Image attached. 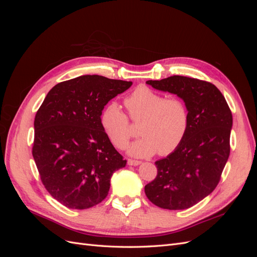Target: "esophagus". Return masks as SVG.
<instances>
[{
  "label": "esophagus",
  "instance_id": "esophagus-1",
  "mask_svg": "<svg viewBox=\"0 0 257 257\" xmlns=\"http://www.w3.org/2000/svg\"><path fill=\"white\" fill-rule=\"evenodd\" d=\"M141 164H142L141 161H135V160H131V159L127 160V165H130V166H138Z\"/></svg>",
  "mask_w": 257,
  "mask_h": 257
}]
</instances>
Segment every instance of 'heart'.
I'll return each instance as SVG.
<instances>
[{
	"instance_id": "1",
	"label": "heart",
	"mask_w": 257,
	"mask_h": 257,
	"mask_svg": "<svg viewBox=\"0 0 257 257\" xmlns=\"http://www.w3.org/2000/svg\"><path fill=\"white\" fill-rule=\"evenodd\" d=\"M130 118L141 121L142 137L132 143L127 152L135 158H149L158 151L168 155L182 144L190 126V113L179 97L164 98L148 87H138L124 100ZM100 125L109 141L119 149L126 146L130 123L118 104L107 105L100 113Z\"/></svg>"
}]
</instances>
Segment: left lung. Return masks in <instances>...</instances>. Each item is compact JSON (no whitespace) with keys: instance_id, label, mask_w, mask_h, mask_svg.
<instances>
[{"instance_id":"obj_1","label":"left lung","mask_w":257,"mask_h":257,"mask_svg":"<svg viewBox=\"0 0 257 257\" xmlns=\"http://www.w3.org/2000/svg\"><path fill=\"white\" fill-rule=\"evenodd\" d=\"M146 83L180 97L189 109L190 126L178 149L155 162L158 176L145 193L160 208L188 209L220 181L230 151L231 111L220 90L207 81L176 75Z\"/></svg>"}]
</instances>
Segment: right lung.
I'll return each instance as SVG.
<instances>
[{
	"mask_svg": "<svg viewBox=\"0 0 257 257\" xmlns=\"http://www.w3.org/2000/svg\"><path fill=\"white\" fill-rule=\"evenodd\" d=\"M132 81L83 75L48 92L34 120L33 158L50 195L69 209H88L108 195L126 160L100 125V113Z\"/></svg>",
	"mask_w": 257,
	"mask_h": 257,
	"instance_id": "add662e5",
	"label": "right lung"
}]
</instances>
